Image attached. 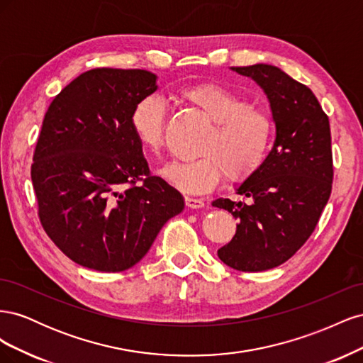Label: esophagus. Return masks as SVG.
<instances>
[{"label":"esophagus","instance_id":"34e87169","mask_svg":"<svg viewBox=\"0 0 363 363\" xmlns=\"http://www.w3.org/2000/svg\"><path fill=\"white\" fill-rule=\"evenodd\" d=\"M184 203L189 208H201L204 207V200L196 199V196H184Z\"/></svg>","mask_w":363,"mask_h":363}]
</instances>
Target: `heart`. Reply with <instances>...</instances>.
Wrapping results in <instances>:
<instances>
[{"label":"heart","mask_w":363,"mask_h":363,"mask_svg":"<svg viewBox=\"0 0 363 363\" xmlns=\"http://www.w3.org/2000/svg\"><path fill=\"white\" fill-rule=\"evenodd\" d=\"M182 96L213 123L189 160L167 164L160 175L188 194L212 189L224 174L230 182L244 180L265 162L274 136V119L267 108L251 106L245 96L213 83L184 87ZM164 115L162 98L150 95L130 115V125L140 147L157 155L163 145Z\"/></svg>","instance_id":"heart-1"}]
</instances>
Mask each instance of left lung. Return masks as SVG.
<instances>
[{
  "label": "left lung",
  "instance_id": "8db88e82",
  "mask_svg": "<svg viewBox=\"0 0 363 363\" xmlns=\"http://www.w3.org/2000/svg\"><path fill=\"white\" fill-rule=\"evenodd\" d=\"M267 94L276 142L260 168L236 189L248 201L218 199L212 206L236 219V235L218 250L230 268H276L298 251L320 221L333 182L328 116L309 87L272 65L232 68Z\"/></svg>",
  "mask_w": 363,
  "mask_h": 363
}]
</instances>
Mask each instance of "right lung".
Instances as JSON below:
<instances>
[{
  "label": "right lung",
  "instance_id": "right-lung-1",
  "mask_svg": "<svg viewBox=\"0 0 363 363\" xmlns=\"http://www.w3.org/2000/svg\"><path fill=\"white\" fill-rule=\"evenodd\" d=\"M156 80L145 69L86 71L43 118L31 163L38 215L52 242L82 267L131 268L184 208L182 194L151 175L130 125Z\"/></svg>",
  "mask_w": 363,
  "mask_h": 363
}]
</instances>
